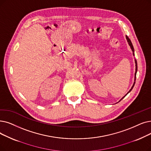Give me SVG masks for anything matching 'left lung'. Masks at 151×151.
<instances>
[{"label":"left lung","mask_w":151,"mask_h":151,"mask_svg":"<svg viewBox=\"0 0 151 151\" xmlns=\"http://www.w3.org/2000/svg\"><path fill=\"white\" fill-rule=\"evenodd\" d=\"M127 41H128V42L129 45H130L131 49H132V51L133 52V55H134V48H133V44H132V42H131V40H130V39H129V37H128L127 36ZM135 63H136V71H135V75H135V77H134V80L136 81V72H137V62H136V60H135ZM134 84H135V81L134 82V84H133V86L132 87V88H131V89H130V90L128 91V93H129V92H130L131 91H132V89H133V86H134ZM128 93H127V94H128ZM127 94L125 96H123V97L122 98V99H121V100H122V99H123V98H124V97H125V96L127 95ZM121 100H120V101H121ZM120 101H119V102H120Z\"/></svg>","instance_id":"1"}]
</instances>
